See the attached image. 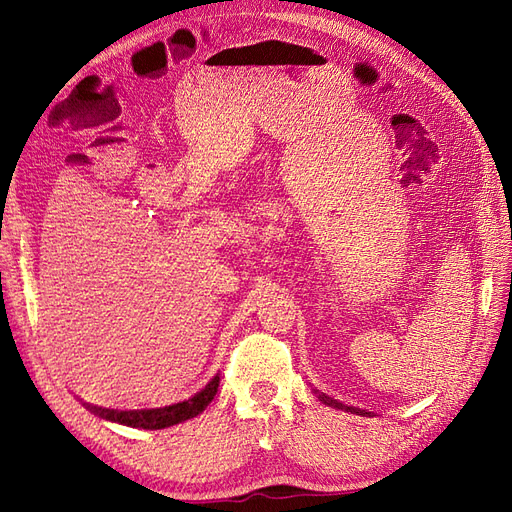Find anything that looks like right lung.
Returning <instances> with one entry per match:
<instances>
[{"instance_id":"obj_1","label":"right lung","mask_w":512,"mask_h":512,"mask_svg":"<svg viewBox=\"0 0 512 512\" xmlns=\"http://www.w3.org/2000/svg\"><path fill=\"white\" fill-rule=\"evenodd\" d=\"M215 386L218 384L211 382L205 391H200L192 399L181 401V404H175V406H166L158 410H141V412H115V410L96 408V414L111 418V421H119L123 425H132L141 429H164V427L188 421V418L203 412L205 406L213 399V395L218 393Z\"/></svg>"}]
</instances>
